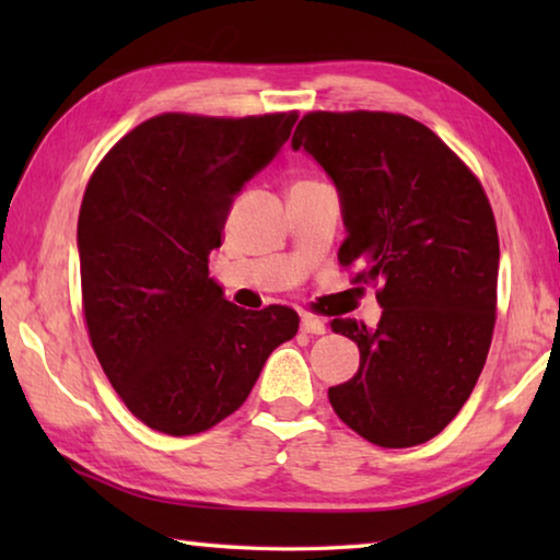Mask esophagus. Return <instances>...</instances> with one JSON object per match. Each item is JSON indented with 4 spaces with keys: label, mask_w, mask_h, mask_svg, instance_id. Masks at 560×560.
Wrapping results in <instances>:
<instances>
[{
    "label": "esophagus",
    "mask_w": 560,
    "mask_h": 560,
    "mask_svg": "<svg viewBox=\"0 0 560 560\" xmlns=\"http://www.w3.org/2000/svg\"><path fill=\"white\" fill-rule=\"evenodd\" d=\"M301 330L303 334H311V336H324L326 334V320H320L311 314H303L301 316Z\"/></svg>",
    "instance_id": "34e87169"
}]
</instances>
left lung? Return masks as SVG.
Listing matches in <instances>:
<instances>
[{
    "mask_svg": "<svg viewBox=\"0 0 560 560\" xmlns=\"http://www.w3.org/2000/svg\"><path fill=\"white\" fill-rule=\"evenodd\" d=\"M291 148L338 189V261L383 287L375 328L330 320L360 368L328 400L377 447L428 442L469 400L491 346L499 236L485 189L428 126L395 113H308Z\"/></svg>",
    "mask_w": 560,
    "mask_h": 560,
    "instance_id": "8db88e82",
    "label": "left lung"
}]
</instances>
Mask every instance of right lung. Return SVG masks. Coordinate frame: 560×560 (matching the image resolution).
<instances>
[{
	"label": "right lung",
	"instance_id": "right-lung-1",
	"mask_svg": "<svg viewBox=\"0 0 560 560\" xmlns=\"http://www.w3.org/2000/svg\"><path fill=\"white\" fill-rule=\"evenodd\" d=\"M296 118L165 113L120 138L91 177L75 234L83 314L103 373L148 428H214L296 336V311L234 306L207 267L234 197Z\"/></svg>",
	"mask_w": 560,
	"mask_h": 560
}]
</instances>
